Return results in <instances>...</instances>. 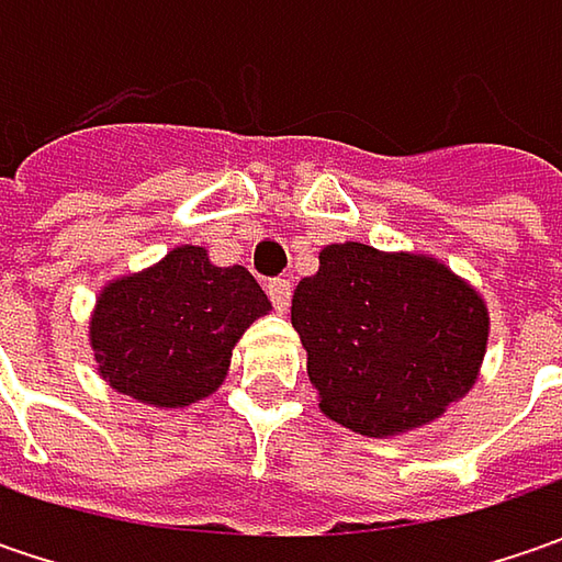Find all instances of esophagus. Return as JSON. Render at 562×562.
Returning a JSON list of instances; mask_svg holds the SVG:
<instances>
[{
    "instance_id": "obj_1",
    "label": "esophagus",
    "mask_w": 562,
    "mask_h": 562,
    "mask_svg": "<svg viewBox=\"0 0 562 562\" xmlns=\"http://www.w3.org/2000/svg\"><path fill=\"white\" fill-rule=\"evenodd\" d=\"M269 296H271V306L278 310V313H288V306H291V281L288 278H274V281H269Z\"/></svg>"
}]
</instances>
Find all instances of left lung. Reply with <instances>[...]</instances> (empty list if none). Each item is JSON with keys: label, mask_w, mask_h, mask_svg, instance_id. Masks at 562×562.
Listing matches in <instances>:
<instances>
[{"label": "left lung", "mask_w": 562, "mask_h": 562, "mask_svg": "<svg viewBox=\"0 0 562 562\" xmlns=\"http://www.w3.org/2000/svg\"><path fill=\"white\" fill-rule=\"evenodd\" d=\"M318 409L366 438L431 425L479 381L491 315L482 293L428 252L331 244L293 291Z\"/></svg>", "instance_id": "8db88e82"}]
</instances>
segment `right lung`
Returning <instances> with one entry per match:
<instances>
[{"label": "right lung", "instance_id": "1", "mask_svg": "<svg viewBox=\"0 0 562 562\" xmlns=\"http://www.w3.org/2000/svg\"><path fill=\"white\" fill-rule=\"evenodd\" d=\"M269 310L244 266L222 269L205 247H175L99 291L90 313L97 372L146 406H190L222 387L237 340Z\"/></svg>", "mask_w": 562, "mask_h": 562}]
</instances>
